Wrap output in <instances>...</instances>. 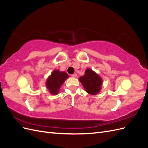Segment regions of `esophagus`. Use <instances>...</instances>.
I'll list each match as a JSON object with an SVG mask.
<instances>
[{
    "mask_svg": "<svg viewBox=\"0 0 148 148\" xmlns=\"http://www.w3.org/2000/svg\"><path fill=\"white\" fill-rule=\"evenodd\" d=\"M71 77H73V78H76V77H77V75L76 74V73H74V74H73V75H71Z\"/></svg>",
    "mask_w": 148,
    "mask_h": 148,
    "instance_id": "1",
    "label": "esophagus"
}]
</instances>
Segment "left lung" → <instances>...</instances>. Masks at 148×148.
Returning a JSON list of instances; mask_svg holds the SVG:
<instances>
[{
    "instance_id": "left-lung-1",
    "label": "left lung",
    "mask_w": 148,
    "mask_h": 148,
    "mask_svg": "<svg viewBox=\"0 0 148 148\" xmlns=\"http://www.w3.org/2000/svg\"><path fill=\"white\" fill-rule=\"evenodd\" d=\"M85 91L89 95H96L101 89L102 79L100 76L91 69L85 70L84 75L79 78Z\"/></svg>"
}]
</instances>
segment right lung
I'll return each mask as SVG.
<instances>
[{
	"label": "right lung",
	"mask_w": 148,
	"mask_h": 148,
	"mask_svg": "<svg viewBox=\"0 0 148 148\" xmlns=\"http://www.w3.org/2000/svg\"><path fill=\"white\" fill-rule=\"evenodd\" d=\"M69 77L65 71L55 70L47 78L46 85L49 92L52 95H57L60 91V88L65 80Z\"/></svg>",
	"instance_id": "right-lung-1"
}]
</instances>
